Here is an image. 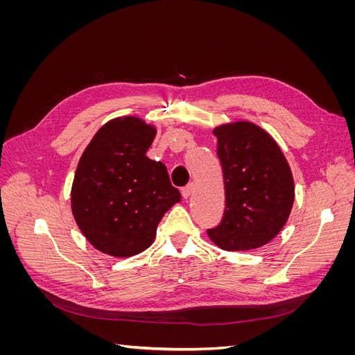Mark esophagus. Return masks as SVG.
Masks as SVG:
<instances>
[{"instance_id": "obj_1", "label": "esophagus", "mask_w": 355, "mask_h": 355, "mask_svg": "<svg viewBox=\"0 0 355 355\" xmlns=\"http://www.w3.org/2000/svg\"><path fill=\"white\" fill-rule=\"evenodd\" d=\"M191 192H192V184L187 185L185 188H182V197H184V198H188V197L191 196Z\"/></svg>"}]
</instances>
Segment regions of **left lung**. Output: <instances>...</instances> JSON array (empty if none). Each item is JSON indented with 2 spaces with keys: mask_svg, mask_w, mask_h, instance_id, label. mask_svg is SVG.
I'll use <instances>...</instances> for the list:
<instances>
[{
  "mask_svg": "<svg viewBox=\"0 0 355 355\" xmlns=\"http://www.w3.org/2000/svg\"><path fill=\"white\" fill-rule=\"evenodd\" d=\"M213 133L218 137L225 210L207 235L223 250L257 249L288 219L295 200L292 171L282 149L261 127L239 121L219 125Z\"/></svg>",
  "mask_w": 355,
  "mask_h": 355,
  "instance_id": "8db88e82",
  "label": "left lung"
}]
</instances>
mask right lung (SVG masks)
<instances>
[{
  "label": "right lung",
  "mask_w": 355,
  "mask_h": 355,
  "mask_svg": "<svg viewBox=\"0 0 355 355\" xmlns=\"http://www.w3.org/2000/svg\"><path fill=\"white\" fill-rule=\"evenodd\" d=\"M155 128L136 116L115 118L99 128L80 158L71 204L84 237L116 257L144 252L157 225L180 201L166 166L146 157Z\"/></svg>",
  "instance_id": "obj_1"
}]
</instances>
